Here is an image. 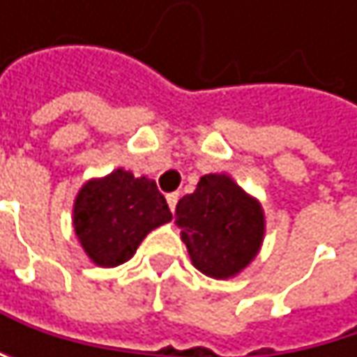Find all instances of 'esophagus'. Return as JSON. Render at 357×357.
Segmentation results:
<instances>
[{"mask_svg":"<svg viewBox=\"0 0 357 357\" xmlns=\"http://www.w3.org/2000/svg\"><path fill=\"white\" fill-rule=\"evenodd\" d=\"M178 200H179L178 192H174V194H167V204H169V208H172V211H176V204H178Z\"/></svg>","mask_w":357,"mask_h":357,"instance_id":"34e87169","label":"esophagus"}]
</instances>
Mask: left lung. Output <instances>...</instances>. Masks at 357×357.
Returning a JSON list of instances; mask_svg holds the SVG:
<instances>
[{
	"mask_svg": "<svg viewBox=\"0 0 357 357\" xmlns=\"http://www.w3.org/2000/svg\"><path fill=\"white\" fill-rule=\"evenodd\" d=\"M176 225L192 264L206 277L231 279L258 256L266 221L258 198L227 174L202 176L179 198Z\"/></svg>",
	"mask_w": 357,
	"mask_h": 357,
	"instance_id": "left-lung-1",
	"label": "left lung"
}]
</instances>
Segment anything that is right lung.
Returning <instances> with one entry per match:
<instances>
[{
  "instance_id": "1",
  "label": "right lung",
  "mask_w": 357,
  "mask_h": 357,
  "mask_svg": "<svg viewBox=\"0 0 357 357\" xmlns=\"http://www.w3.org/2000/svg\"><path fill=\"white\" fill-rule=\"evenodd\" d=\"M72 213L74 234L84 254L103 268L130 260L153 229L172 221L157 183L123 167L84 181Z\"/></svg>"
}]
</instances>
